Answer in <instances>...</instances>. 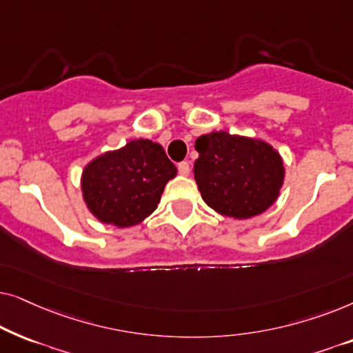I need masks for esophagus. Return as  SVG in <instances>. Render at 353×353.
<instances>
[{"label": "esophagus", "instance_id": "esophagus-1", "mask_svg": "<svg viewBox=\"0 0 353 353\" xmlns=\"http://www.w3.org/2000/svg\"><path fill=\"white\" fill-rule=\"evenodd\" d=\"M190 163L188 162H180L178 163V172H180V175H183V176H188L190 175Z\"/></svg>", "mask_w": 353, "mask_h": 353}]
</instances>
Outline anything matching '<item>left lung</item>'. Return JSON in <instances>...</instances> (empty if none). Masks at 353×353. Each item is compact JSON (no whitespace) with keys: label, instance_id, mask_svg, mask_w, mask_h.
<instances>
[{"label":"left lung","instance_id":"obj_1","mask_svg":"<svg viewBox=\"0 0 353 353\" xmlns=\"http://www.w3.org/2000/svg\"><path fill=\"white\" fill-rule=\"evenodd\" d=\"M194 178L201 196L221 215L245 220L278 199L283 159L262 139L212 132L196 139Z\"/></svg>","mask_w":353,"mask_h":353}]
</instances>
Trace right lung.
<instances>
[{"mask_svg": "<svg viewBox=\"0 0 353 353\" xmlns=\"http://www.w3.org/2000/svg\"><path fill=\"white\" fill-rule=\"evenodd\" d=\"M176 167L161 144L133 139L117 151L93 159L81 173V192L101 223L134 226L157 209Z\"/></svg>", "mask_w": 353, "mask_h": 353, "instance_id": "add662e5", "label": "right lung"}]
</instances>
